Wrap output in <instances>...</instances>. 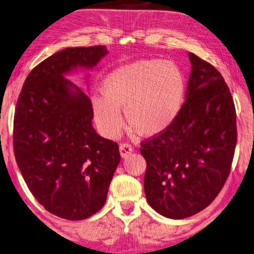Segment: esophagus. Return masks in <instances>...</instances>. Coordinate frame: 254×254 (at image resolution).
Masks as SVG:
<instances>
[{
	"label": "esophagus",
	"instance_id": "esophagus-1",
	"mask_svg": "<svg viewBox=\"0 0 254 254\" xmlns=\"http://www.w3.org/2000/svg\"><path fill=\"white\" fill-rule=\"evenodd\" d=\"M133 148L130 144H121L120 145V153L122 158H127L132 153Z\"/></svg>",
	"mask_w": 254,
	"mask_h": 254
}]
</instances>
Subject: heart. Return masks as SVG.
<instances>
[{
	"label": "heart",
	"instance_id": "heart-1",
	"mask_svg": "<svg viewBox=\"0 0 254 254\" xmlns=\"http://www.w3.org/2000/svg\"><path fill=\"white\" fill-rule=\"evenodd\" d=\"M185 76L173 62L138 60L111 70L100 86L102 96L90 104L99 130L115 138L123 127L121 110L134 132L155 137L165 132L180 113L185 96Z\"/></svg>",
	"mask_w": 254,
	"mask_h": 254
}]
</instances>
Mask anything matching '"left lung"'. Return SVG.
<instances>
[{"label":"left lung","instance_id":"obj_1","mask_svg":"<svg viewBox=\"0 0 254 254\" xmlns=\"http://www.w3.org/2000/svg\"><path fill=\"white\" fill-rule=\"evenodd\" d=\"M188 57L191 72L177 120L140 148L147 203L172 219L190 217L215 200L237 143L235 104L224 79L194 53Z\"/></svg>","mask_w":254,"mask_h":254}]
</instances>
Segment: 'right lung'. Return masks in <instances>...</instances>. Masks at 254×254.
<instances>
[{"label": "right lung", "instance_id": "right-lung-1", "mask_svg": "<svg viewBox=\"0 0 254 254\" xmlns=\"http://www.w3.org/2000/svg\"><path fill=\"white\" fill-rule=\"evenodd\" d=\"M108 53L100 45L52 54L30 72L16 104L13 152L19 171L36 200L69 221L103 207L121 161L118 145L94 130L89 97L67 79L89 72Z\"/></svg>", "mask_w": 254, "mask_h": 254}]
</instances>
